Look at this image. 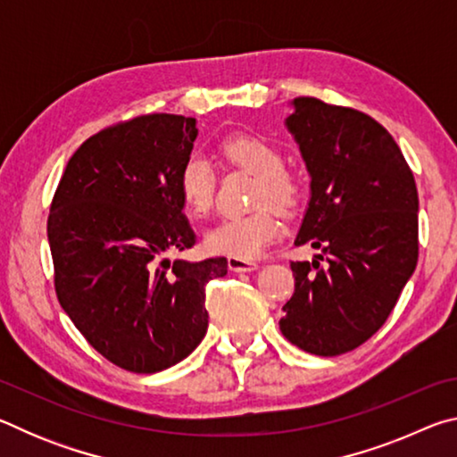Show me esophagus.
<instances>
[{"instance_id": "34e87169", "label": "esophagus", "mask_w": 457, "mask_h": 457, "mask_svg": "<svg viewBox=\"0 0 457 457\" xmlns=\"http://www.w3.org/2000/svg\"><path fill=\"white\" fill-rule=\"evenodd\" d=\"M228 268L231 272H253V270H258L260 266L256 262H250V260H239V258H228Z\"/></svg>"}]
</instances>
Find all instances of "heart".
<instances>
[{
  "label": "heart",
  "instance_id": "1",
  "mask_svg": "<svg viewBox=\"0 0 457 457\" xmlns=\"http://www.w3.org/2000/svg\"><path fill=\"white\" fill-rule=\"evenodd\" d=\"M221 153L229 163L244 167L258 175L256 205L272 204L288 210L296 204L298 187L284 173V157L278 146L258 137H231L223 141ZM218 175L212 161L201 153H193L181 163L177 175V191L183 205L193 215H205L212 210L215 197ZM282 234V221L272 210H260L250 215L226 218L207 231V252L220 256L256 260L266 252V247Z\"/></svg>",
  "mask_w": 457,
  "mask_h": 457
}]
</instances>
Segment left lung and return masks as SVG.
I'll list each match as a JSON object with an SVG mask.
<instances>
[{
    "label": "left lung",
    "mask_w": 457,
    "mask_h": 457,
    "mask_svg": "<svg viewBox=\"0 0 457 457\" xmlns=\"http://www.w3.org/2000/svg\"><path fill=\"white\" fill-rule=\"evenodd\" d=\"M286 119L311 175V201L294 244V294L282 335L319 357L357 349L383 327L417 266L420 199L403 153L369 114L312 96Z\"/></svg>",
    "instance_id": "1"
}]
</instances>
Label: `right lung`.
<instances>
[{
  "instance_id": "1",
  "label": "right lung",
  "mask_w": 457,
  "mask_h": 457,
  "mask_svg": "<svg viewBox=\"0 0 457 457\" xmlns=\"http://www.w3.org/2000/svg\"><path fill=\"white\" fill-rule=\"evenodd\" d=\"M195 119L145 114L80 145L54 193L48 242L64 312L114 365L159 373L207 332L205 286L226 258L175 260L195 245L177 191Z\"/></svg>"
}]
</instances>
